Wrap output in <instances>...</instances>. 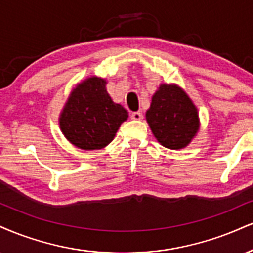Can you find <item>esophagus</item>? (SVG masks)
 Segmentation results:
<instances>
[{
	"label": "esophagus",
	"mask_w": 253,
	"mask_h": 253,
	"mask_svg": "<svg viewBox=\"0 0 253 253\" xmlns=\"http://www.w3.org/2000/svg\"><path fill=\"white\" fill-rule=\"evenodd\" d=\"M130 118H132L133 120H141L142 113L141 112H133V113L130 114Z\"/></svg>",
	"instance_id": "34e87169"
}]
</instances>
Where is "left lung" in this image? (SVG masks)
Returning <instances> with one entry per match:
<instances>
[{
  "label": "left lung",
  "instance_id": "8db88e82",
  "mask_svg": "<svg viewBox=\"0 0 253 253\" xmlns=\"http://www.w3.org/2000/svg\"><path fill=\"white\" fill-rule=\"evenodd\" d=\"M146 121L160 145L181 150L191 144L200 128L198 108L175 84H160L152 96Z\"/></svg>",
  "mask_w": 253,
  "mask_h": 253
}]
</instances>
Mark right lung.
<instances>
[{
  "mask_svg": "<svg viewBox=\"0 0 253 253\" xmlns=\"http://www.w3.org/2000/svg\"><path fill=\"white\" fill-rule=\"evenodd\" d=\"M106 84V79L94 75L80 81L60 112L61 132L80 150L105 148L128 119V112L112 100Z\"/></svg>",
  "mask_w": 253,
  "mask_h": 253,
  "instance_id": "1",
  "label": "right lung"
}]
</instances>
